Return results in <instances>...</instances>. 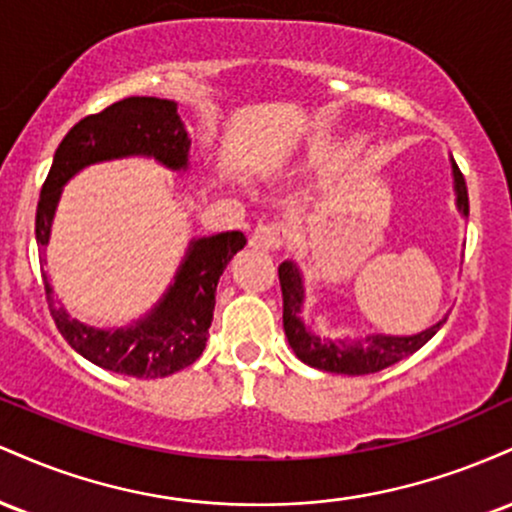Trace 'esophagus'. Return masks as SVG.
Listing matches in <instances>:
<instances>
[{
    "label": "esophagus",
    "instance_id": "obj_1",
    "mask_svg": "<svg viewBox=\"0 0 512 512\" xmlns=\"http://www.w3.org/2000/svg\"><path fill=\"white\" fill-rule=\"evenodd\" d=\"M284 245V226L281 223H260L250 236V248L255 250H279Z\"/></svg>",
    "mask_w": 512,
    "mask_h": 512
}]
</instances>
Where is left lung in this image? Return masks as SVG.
Here are the masks:
<instances>
[{"mask_svg":"<svg viewBox=\"0 0 512 512\" xmlns=\"http://www.w3.org/2000/svg\"><path fill=\"white\" fill-rule=\"evenodd\" d=\"M452 175H455V192H457V207L464 216L469 214V197H467V182L464 175L452 163ZM279 284H281V298H284V332L289 339L293 354L301 358L308 366L327 370V373H342V375H368L385 370L387 366H395L397 361L407 358L419 351L428 339L436 334L445 320L433 325L431 330L414 334V337H375L358 339V342H346V339H320L315 334L305 330L301 322V305H303V281L301 272L296 269L293 262L279 264Z\"/></svg>","mask_w":512,"mask_h":512,"instance_id":"8db88e82","label":"left lung"}]
</instances>
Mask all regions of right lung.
I'll return each instance as SVG.
<instances>
[{
  "label": "right lung",
  "mask_w": 512,
  "mask_h": 512,
  "mask_svg": "<svg viewBox=\"0 0 512 512\" xmlns=\"http://www.w3.org/2000/svg\"><path fill=\"white\" fill-rule=\"evenodd\" d=\"M187 149L190 139L175 103L163 98L132 96L79 120L57 146L40 190L35 211L38 245L45 248L48 243L62 185L76 170L132 154L154 156L163 166L178 170L187 166ZM245 243L248 240L240 231L195 240L166 298L127 330H93L76 322L67 310L52 303L48 276H43L50 315L69 346L96 366L129 378H166L202 356L214 317L216 286L226 264Z\"/></svg>",
  "instance_id": "obj_1"
}]
</instances>
